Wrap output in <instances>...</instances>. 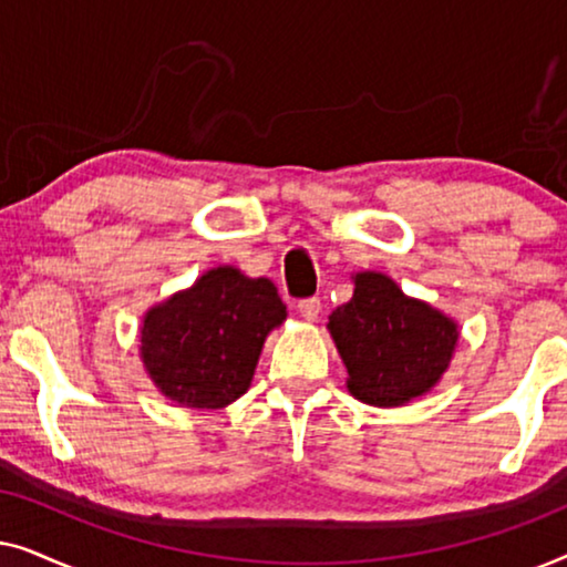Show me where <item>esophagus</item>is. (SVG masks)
Here are the masks:
<instances>
[{"instance_id":"esophagus-1","label":"esophagus","mask_w":567,"mask_h":567,"mask_svg":"<svg viewBox=\"0 0 567 567\" xmlns=\"http://www.w3.org/2000/svg\"><path fill=\"white\" fill-rule=\"evenodd\" d=\"M297 309H299V315L305 317L307 322H315L317 317H320V312H322V305H320V299L312 297V299H301L299 305H297Z\"/></svg>"}]
</instances>
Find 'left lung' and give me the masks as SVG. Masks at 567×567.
<instances>
[{
    "label": "left lung",
    "mask_w": 567,
    "mask_h": 567,
    "mask_svg": "<svg viewBox=\"0 0 567 567\" xmlns=\"http://www.w3.org/2000/svg\"><path fill=\"white\" fill-rule=\"evenodd\" d=\"M353 284L351 301L332 309L328 322L348 369V392L377 408L431 392L452 363L456 322L377 270L355 274Z\"/></svg>",
    "instance_id": "obj_1"
}]
</instances>
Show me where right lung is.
I'll return each instance as SVG.
<instances>
[{"label": "right lung", "instance_id": "right-lung-1", "mask_svg": "<svg viewBox=\"0 0 567 567\" xmlns=\"http://www.w3.org/2000/svg\"><path fill=\"white\" fill-rule=\"evenodd\" d=\"M284 320L268 278L219 266L144 315L138 353L167 400L219 410L250 390L262 343Z\"/></svg>", "mask_w": 567, "mask_h": 567}]
</instances>
